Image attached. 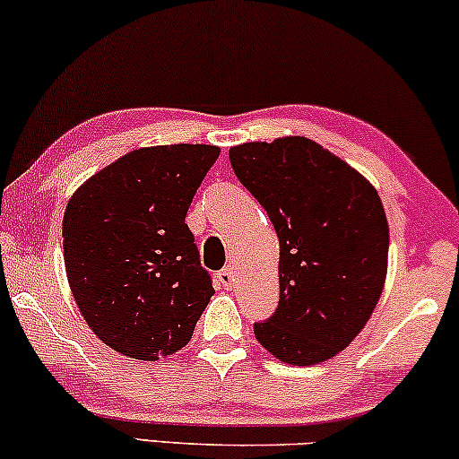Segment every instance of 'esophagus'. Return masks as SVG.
Instances as JSON below:
<instances>
[{
  "label": "esophagus",
  "mask_w": 459,
  "mask_h": 459,
  "mask_svg": "<svg viewBox=\"0 0 459 459\" xmlns=\"http://www.w3.org/2000/svg\"><path fill=\"white\" fill-rule=\"evenodd\" d=\"M218 281H220V284H222V287L229 289L230 284H233V270H230V267H224V270H220L218 272Z\"/></svg>",
  "instance_id": "1"
}]
</instances>
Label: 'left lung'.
Here are the masks:
<instances>
[{"instance_id":"8db88e82","label":"left lung","mask_w":459,"mask_h":459,"mask_svg":"<svg viewBox=\"0 0 459 459\" xmlns=\"http://www.w3.org/2000/svg\"><path fill=\"white\" fill-rule=\"evenodd\" d=\"M230 166L281 241V299L256 341L289 365L328 360L360 334L386 281L388 222L376 187L308 138L247 142Z\"/></svg>"}]
</instances>
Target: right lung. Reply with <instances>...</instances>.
Masks as SVG:
<instances>
[{
  "label": "right lung",
  "instance_id": "add662e5",
  "mask_svg": "<svg viewBox=\"0 0 459 459\" xmlns=\"http://www.w3.org/2000/svg\"><path fill=\"white\" fill-rule=\"evenodd\" d=\"M218 155L209 144L131 151L68 200L62 246L73 298L120 354H175L213 296L186 215Z\"/></svg>",
  "mask_w": 459,
  "mask_h": 459
}]
</instances>
